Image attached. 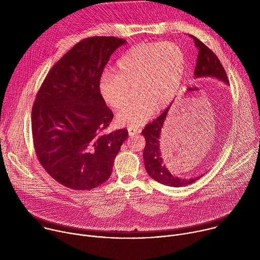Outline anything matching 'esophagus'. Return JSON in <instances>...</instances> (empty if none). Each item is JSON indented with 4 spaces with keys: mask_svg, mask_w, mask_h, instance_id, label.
<instances>
[{
    "mask_svg": "<svg viewBox=\"0 0 260 260\" xmlns=\"http://www.w3.org/2000/svg\"><path fill=\"white\" fill-rule=\"evenodd\" d=\"M127 131H128L129 136H135V135H138L141 133V129L138 127H128Z\"/></svg>",
    "mask_w": 260,
    "mask_h": 260,
    "instance_id": "esophagus-1",
    "label": "esophagus"
}]
</instances>
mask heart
<instances>
[{"mask_svg":"<svg viewBox=\"0 0 260 260\" xmlns=\"http://www.w3.org/2000/svg\"><path fill=\"white\" fill-rule=\"evenodd\" d=\"M186 59L182 49L171 42L140 43L131 47L116 62L115 75L104 74L99 91L113 109L122 108L128 89L135 87L137 99L116 116L119 124L138 127L146 123L154 111L168 107L181 86Z\"/></svg>","mask_w":260,"mask_h":260,"instance_id":"b5f03b06","label":"heart"}]
</instances>
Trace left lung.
<instances>
[{
    "mask_svg": "<svg viewBox=\"0 0 260 260\" xmlns=\"http://www.w3.org/2000/svg\"><path fill=\"white\" fill-rule=\"evenodd\" d=\"M194 41V44L199 50L197 67L194 70V78L201 79L206 77L216 78L226 84H230L229 78L224 68L222 67L217 55L208 48L202 41H200L194 36L189 35ZM172 104L164 111L160 116L154 119L149 124H147L142 131V135L146 140V145L143 151V158L146 172L152 179L159 182L160 184L167 185L171 187H181L185 185H189L200 179L204 174L190 178H182L172 174L164 164V158L160 150V135L161 129Z\"/></svg>",
    "mask_w": 260,
    "mask_h": 260,
    "instance_id": "8db88e82",
    "label": "left lung"
}]
</instances>
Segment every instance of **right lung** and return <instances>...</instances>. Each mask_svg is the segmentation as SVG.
<instances>
[{"instance_id": "right-lung-1", "label": "right lung", "mask_w": 260, "mask_h": 260, "mask_svg": "<svg viewBox=\"0 0 260 260\" xmlns=\"http://www.w3.org/2000/svg\"><path fill=\"white\" fill-rule=\"evenodd\" d=\"M125 40L91 37L77 43L49 71L31 110L32 141L45 171L63 186L90 190L106 182L128 137L105 134L113 113L99 91L110 56Z\"/></svg>"}]
</instances>
